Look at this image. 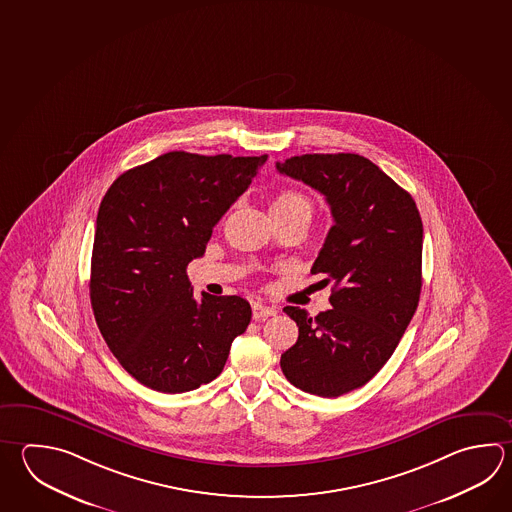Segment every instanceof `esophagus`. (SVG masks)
<instances>
[{"label": "esophagus", "mask_w": 512, "mask_h": 512, "mask_svg": "<svg viewBox=\"0 0 512 512\" xmlns=\"http://www.w3.org/2000/svg\"><path fill=\"white\" fill-rule=\"evenodd\" d=\"M251 309H253V319L255 320L268 319V317H275L277 315V309L273 308V306H266L262 302H255Z\"/></svg>", "instance_id": "34e87169"}]
</instances>
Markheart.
Wrapping results in <instances>:
<instances>
[{
  "label": "heart",
  "mask_w": 512,
  "mask_h": 512,
  "mask_svg": "<svg viewBox=\"0 0 512 512\" xmlns=\"http://www.w3.org/2000/svg\"><path fill=\"white\" fill-rule=\"evenodd\" d=\"M271 212L273 213H295L311 219L313 206L304 193L297 190H282L277 193L271 201Z\"/></svg>",
  "instance_id": "b5f03b06"
}]
</instances>
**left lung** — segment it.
I'll list each match as a JSON object with an SVG mask.
<instances>
[{"mask_svg":"<svg viewBox=\"0 0 512 512\" xmlns=\"http://www.w3.org/2000/svg\"><path fill=\"white\" fill-rule=\"evenodd\" d=\"M277 170L322 193L335 222L311 268L333 282L331 309L309 317L284 308L299 338L280 367L293 386L335 398L377 375L415 315L422 219L413 197L362 155H295Z\"/></svg>","mask_w":512,"mask_h":512,"instance_id":"1","label":"left lung"}]
</instances>
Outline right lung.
I'll return each instance as SVG.
<instances>
[{
  "instance_id": "add662e5",
  "label": "right lung",
  "mask_w": 512,
  "mask_h": 512,
  "mask_svg": "<svg viewBox=\"0 0 512 512\" xmlns=\"http://www.w3.org/2000/svg\"><path fill=\"white\" fill-rule=\"evenodd\" d=\"M268 155L168 152L119 175L97 212L90 302L108 348L132 377L184 393L221 375L250 304L204 293L186 268L248 190Z\"/></svg>"
}]
</instances>
